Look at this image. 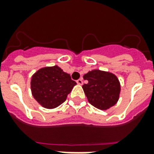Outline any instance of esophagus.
Segmentation results:
<instances>
[{"label":"esophagus","instance_id":"34e87169","mask_svg":"<svg viewBox=\"0 0 154 154\" xmlns=\"http://www.w3.org/2000/svg\"><path fill=\"white\" fill-rule=\"evenodd\" d=\"M77 83L78 85H82L83 84V79H82V78H80V79H78L77 81Z\"/></svg>","mask_w":154,"mask_h":154}]
</instances>
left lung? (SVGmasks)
Segmentation results:
<instances>
[{
	"instance_id": "obj_1",
	"label": "left lung",
	"mask_w": 154,
	"mask_h": 154,
	"mask_svg": "<svg viewBox=\"0 0 154 154\" xmlns=\"http://www.w3.org/2000/svg\"><path fill=\"white\" fill-rule=\"evenodd\" d=\"M83 78L88 82L83 85V90L94 107L105 110L118 101L121 87L114 74L97 69L85 74Z\"/></svg>"
}]
</instances>
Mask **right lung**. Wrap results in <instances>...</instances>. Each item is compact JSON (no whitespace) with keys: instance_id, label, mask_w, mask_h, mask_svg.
Instances as JSON below:
<instances>
[{"instance_id":"add662e5","label":"right lung","mask_w":154,"mask_h":154,"mask_svg":"<svg viewBox=\"0 0 154 154\" xmlns=\"http://www.w3.org/2000/svg\"><path fill=\"white\" fill-rule=\"evenodd\" d=\"M77 83L57 65L39 69L32 75L31 90L35 100L46 109L62 104Z\"/></svg>"}]
</instances>
